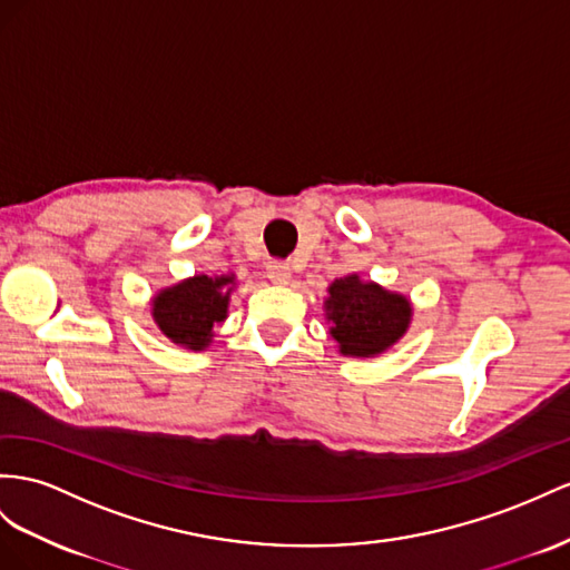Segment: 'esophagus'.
Listing matches in <instances>:
<instances>
[{"label":"esophagus","mask_w":570,"mask_h":570,"mask_svg":"<svg viewBox=\"0 0 570 570\" xmlns=\"http://www.w3.org/2000/svg\"><path fill=\"white\" fill-rule=\"evenodd\" d=\"M267 276H269L274 284H288L291 267L286 265V262L274 259V262H269V265H267Z\"/></svg>","instance_id":"obj_1"}]
</instances>
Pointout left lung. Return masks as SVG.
<instances>
[{
  "instance_id": "1",
  "label": "left lung",
  "mask_w": 570,
  "mask_h": 570,
  "mask_svg": "<svg viewBox=\"0 0 570 570\" xmlns=\"http://www.w3.org/2000/svg\"><path fill=\"white\" fill-rule=\"evenodd\" d=\"M330 334L346 356H375L395 344L410 327L412 305L373 282L363 284L356 274L330 286L325 301Z\"/></svg>"
}]
</instances>
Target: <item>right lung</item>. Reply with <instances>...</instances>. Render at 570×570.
Masks as SVG:
<instances>
[{
	"mask_svg": "<svg viewBox=\"0 0 570 570\" xmlns=\"http://www.w3.org/2000/svg\"><path fill=\"white\" fill-rule=\"evenodd\" d=\"M233 276H193L170 286L154 298V320L175 344L199 348L212 342V327L222 323L228 308V291Z\"/></svg>",
	"mask_w": 570,
	"mask_h": 570,
	"instance_id": "add662e5",
	"label": "right lung"
}]
</instances>
